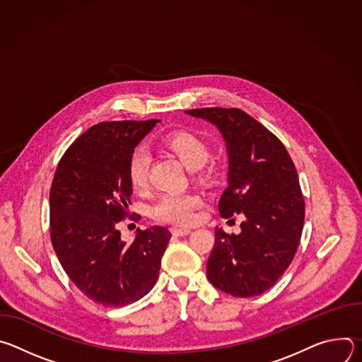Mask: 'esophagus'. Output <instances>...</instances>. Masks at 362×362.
Returning a JSON list of instances; mask_svg holds the SVG:
<instances>
[{"label": "esophagus", "instance_id": "esophagus-1", "mask_svg": "<svg viewBox=\"0 0 362 362\" xmlns=\"http://www.w3.org/2000/svg\"><path fill=\"white\" fill-rule=\"evenodd\" d=\"M170 230L176 236H186V235H189L192 232V229H186V228H172Z\"/></svg>", "mask_w": 362, "mask_h": 362}]
</instances>
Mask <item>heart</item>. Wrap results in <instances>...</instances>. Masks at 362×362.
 Returning a JSON list of instances; mask_svg holds the SVG:
<instances>
[{"label": "heart", "instance_id": "obj_1", "mask_svg": "<svg viewBox=\"0 0 362 362\" xmlns=\"http://www.w3.org/2000/svg\"><path fill=\"white\" fill-rule=\"evenodd\" d=\"M163 147L187 170H197L204 179L214 175L215 166L206 163L209 159V146L199 134L187 130L173 132L165 137ZM148 163L150 158L144 148L139 147L132 153L127 165V177L134 190H143L147 186ZM200 204L202 199L194 193H169L162 196L153 206L151 215L162 222L189 225L193 222L194 211L200 208Z\"/></svg>", "mask_w": 362, "mask_h": 362}]
</instances>
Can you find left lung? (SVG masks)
<instances>
[{
	"instance_id": "8db88e82",
	"label": "left lung",
	"mask_w": 362,
	"mask_h": 362,
	"mask_svg": "<svg viewBox=\"0 0 362 362\" xmlns=\"http://www.w3.org/2000/svg\"><path fill=\"white\" fill-rule=\"evenodd\" d=\"M185 113L212 123L222 134L229 168L219 214L243 216L239 235L215 229L208 279L238 298L261 295L288 269L302 235L305 204L293 162L275 134L239 109Z\"/></svg>"
}]
</instances>
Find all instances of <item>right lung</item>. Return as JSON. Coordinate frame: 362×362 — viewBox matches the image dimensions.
Instances as JSON below:
<instances>
[{
    "label": "right lung",
    "instance_id": "right-lung-1",
    "mask_svg": "<svg viewBox=\"0 0 362 362\" xmlns=\"http://www.w3.org/2000/svg\"><path fill=\"white\" fill-rule=\"evenodd\" d=\"M159 122H103L90 127L67 148L51 185V243L73 284L100 305L133 303L159 276L170 232L162 226L137 229L127 245L116 228L133 193L129 159Z\"/></svg>",
    "mask_w": 362,
    "mask_h": 362
}]
</instances>
